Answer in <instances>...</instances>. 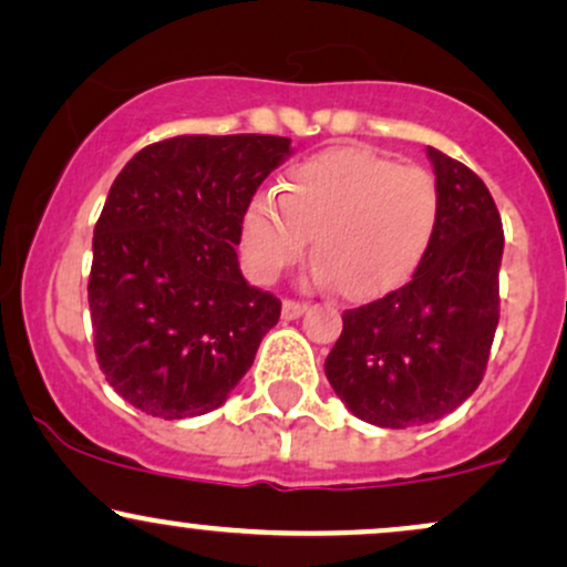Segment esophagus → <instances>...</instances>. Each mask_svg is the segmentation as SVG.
I'll use <instances>...</instances> for the list:
<instances>
[{
  "label": "esophagus",
  "mask_w": 567,
  "mask_h": 567,
  "mask_svg": "<svg viewBox=\"0 0 567 567\" xmlns=\"http://www.w3.org/2000/svg\"><path fill=\"white\" fill-rule=\"evenodd\" d=\"M303 311H306V303H301V301H290V298L288 301H282V319H288V322L290 319L301 317Z\"/></svg>",
  "instance_id": "34e87169"
}]
</instances>
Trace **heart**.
<instances>
[{"label":"heart","instance_id":"heart-1","mask_svg":"<svg viewBox=\"0 0 567 567\" xmlns=\"http://www.w3.org/2000/svg\"><path fill=\"white\" fill-rule=\"evenodd\" d=\"M441 221V189L420 166L340 145L285 172L275 193L250 197L243 256L256 282L296 266L311 237L313 277L361 303L399 290L417 271Z\"/></svg>","mask_w":567,"mask_h":567}]
</instances>
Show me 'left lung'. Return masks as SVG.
Instances as JSON below:
<instances>
[{"instance_id": "1", "label": "left lung", "mask_w": 567, "mask_h": 567, "mask_svg": "<svg viewBox=\"0 0 567 567\" xmlns=\"http://www.w3.org/2000/svg\"><path fill=\"white\" fill-rule=\"evenodd\" d=\"M441 221L412 282L343 313L324 361L349 412L378 427L441 420L481 385L499 324L502 218L465 163L427 147Z\"/></svg>"}]
</instances>
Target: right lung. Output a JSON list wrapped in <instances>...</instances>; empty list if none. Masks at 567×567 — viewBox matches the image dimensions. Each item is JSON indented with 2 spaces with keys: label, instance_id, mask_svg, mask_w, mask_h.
Here are the masks:
<instances>
[{
  "label": "right lung",
  "instance_id": "obj_1",
  "mask_svg": "<svg viewBox=\"0 0 567 567\" xmlns=\"http://www.w3.org/2000/svg\"><path fill=\"white\" fill-rule=\"evenodd\" d=\"M288 136L184 134L115 176L92 240L94 353L140 412H214L254 364L282 303L245 282L235 245L250 197Z\"/></svg>",
  "mask_w": 567,
  "mask_h": 567
}]
</instances>
